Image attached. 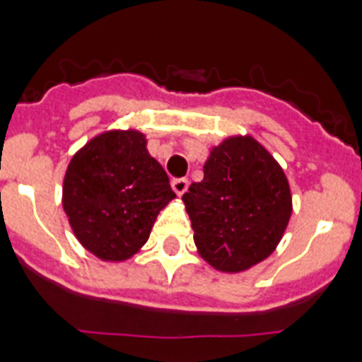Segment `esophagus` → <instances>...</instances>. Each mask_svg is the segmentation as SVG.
<instances>
[{
    "label": "esophagus",
    "instance_id": "esophagus-1",
    "mask_svg": "<svg viewBox=\"0 0 362 362\" xmlns=\"http://www.w3.org/2000/svg\"><path fill=\"white\" fill-rule=\"evenodd\" d=\"M171 187H173V191L178 194V197H182V194L187 191V187H189V182L185 180V178H177V180L171 182Z\"/></svg>",
    "mask_w": 362,
    "mask_h": 362
}]
</instances>
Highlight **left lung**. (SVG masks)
<instances>
[{
  "mask_svg": "<svg viewBox=\"0 0 362 362\" xmlns=\"http://www.w3.org/2000/svg\"><path fill=\"white\" fill-rule=\"evenodd\" d=\"M199 255L240 273L272 255L291 216L284 171L253 136H228L204 163V180L182 197Z\"/></svg>",
  "mask_w": 362,
  "mask_h": 362,
  "instance_id": "obj_1",
  "label": "left lung"
}]
</instances>
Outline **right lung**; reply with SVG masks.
Returning <instances> with one entry per match:
<instances>
[{"label": "right lung", "mask_w": 362, "mask_h": 362, "mask_svg": "<svg viewBox=\"0 0 362 362\" xmlns=\"http://www.w3.org/2000/svg\"><path fill=\"white\" fill-rule=\"evenodd\" d=\"M173 199L177 194L149 155L146 134L112 129L72 156L62 204L81 246L107 262H122L140 251Z\"/></svg>", "instance_id": "obj_1"}]
</instances>
